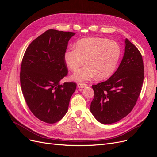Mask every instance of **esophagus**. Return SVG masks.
I'll return each mask as SVG.
<instances>
[{
	"label": "esophagus",
	"instance_id": "34e87169",
	"mask_svg": "<svg viewBox=\"0 0 157 157\" xmlns=\"http://www.w3.org/2000/svg\"><path fill=\"white\" fill-rule=\"evenodd\" d=\"M77 86L78 88H84V87L87 86V84L85 83H78Z\"/></svg>",
	"mask_w": 157,
	"mask_h": 157
}]
</instances>
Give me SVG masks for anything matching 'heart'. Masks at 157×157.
I'll return each instance as SVG.
<instances>
[{"mask_svg": "<svg viewBox=\"0 0 157 157\" xmlns=\"http://www.w3.org/2000/svg\"><path fill=\"white\" fill-rule=\"evenodd\" d=\"M121 48L117 42L106 38H86L77 42L75 48L65 53L64 60L67 67L76 71L84 63V67L73 75L77 82L88 81L97 77L106 78L113 73L119 61Z\"/></svg>", "mask_w": 157, "mask_h": 157, "instance_id": "obj_1", "label": "heart"}]
</instances>
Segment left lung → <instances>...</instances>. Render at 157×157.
I'll return each instance as SVG.
<instances>
[{
  "instance_id": "8db88e82",
  "label": "left lung",
  "mask_w": 157,
  "mask_h": 157,
  "mask_svg": "<svg viewBox=\"0 0 157 157\" xmlns=\"http://www.w3.org/2000/svg\"><path fill=\"white\" fill-rule=\"evenodd\" d=\"M125 52L119 67L106 81L92 85L94 98L90 111L104 124L119 121L134 107L144 78L142 56L127 39Z\"/></svg>"
}]
</instances>
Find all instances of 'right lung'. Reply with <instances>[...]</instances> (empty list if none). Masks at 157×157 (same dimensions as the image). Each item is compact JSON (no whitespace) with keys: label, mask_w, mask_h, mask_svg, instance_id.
Instances as JSON below:
<instances>
[{"label":"right lung","mask_w":157,"mask_h":157,"mask_svg":"<svg viewBox=\"0 0 157 157\" xmlns=\"http://www.w3.org/2000/svg\"><path fill=\"white\" fill-rule=\"evenodd\" d=\"M75 33L49 29L31 42L23 55L20 71L22 93L30 111L49 124L67 112L77 84H59L68 74L64 60L68 42Z\"/></svg>","instance_id":"obj_1"}]
</instances>
